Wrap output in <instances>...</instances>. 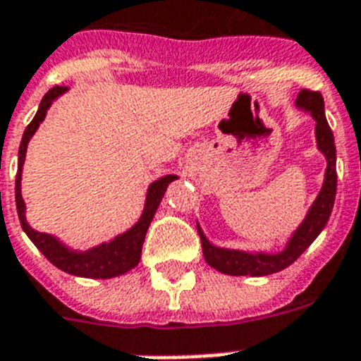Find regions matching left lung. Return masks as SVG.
Returning <instances> with one entry per match:
<instances>
[{"mask_svg":"<svg viewBox=\"0 0 361 361\" xmlns=\"http://www.w3.org/2000/svg\"><path fill=\"white\" fill-rule=\"evenodd\" d=\"M298 109L305 110L313 116L317 125H314V136H317V146L326 157V174L324 183L320 189L319 197L309 208L305 219L298 226L296 232L292 234L286 247L281 252H245L236 251V249H225V247H215L209 243L208 238L204 236L202 228L197 225L198 236L202 241V252L206 262L215 268L221 274L226 275H251V277H262V275L277 274L281 269L288 268L298 257L307 249L322 228L330 219L331 208L336 202L337 191V172H336V144H334V133H331L328 120L324 114V99L320 92H311V90H302L296 97Z\"/></svg>","mask_w":361,"mask_h":361,"instance_id":"obj_1","label":"left lung"}]
</instances>
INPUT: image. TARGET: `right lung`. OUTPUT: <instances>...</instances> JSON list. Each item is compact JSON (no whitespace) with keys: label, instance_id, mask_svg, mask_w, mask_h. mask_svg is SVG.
I'll use <instances>...</instances> for the list:
<instances>
[{"label":"right lung","instance_id":"right-lung-1","mask_svg":"<svg viewBox=\"0 0 361 361\" xmlns=\"http://www.w3.org/2000/svg\"><path fill=\"white\" fill-rule=\"evenodd\" d=\"M67 92L65 86H56L42 97L39 110H37L35 118L31 123L25 127L22 142H20L18 149V172H16V185H14V195H16V212H18L20 225L24 228L35 247L56 266V268L63 269L65 274L78 275V277H90V279H110V277H118V275L127 274L133 269L136 264L140 262L142 255V243L146 238V232L149 228L153 215L157 212L159 204L163 200L164 191L169 183L178 180V176L169 174L153 181L146 195V204H144V212H142L140 219L135 226H130L129 231L116 236L109 243H101V245L87 249V251H73L67 245H63L58 238L44 234V232L33 231L27 221H25V204L22 198V166L25 161V152H27V142L35 130L39 129L41 121L47 116V110L50 104Z\"/></svg>","mask_w":361,"mask_h":361}]
</instances>
